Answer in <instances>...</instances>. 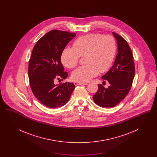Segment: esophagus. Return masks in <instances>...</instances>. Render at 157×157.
<instances>
[{
    "instance_id": "esophagus-1",
    "label": "esophagus",
    "mask_w": 157,
    "mask_h": 157,
    "mask_svg": "<svg viewBox=\"0 0 157 157\" xmlns=\"http://www.w3.org/2000/svg\"><path fill=\"white\" fill-rule=\"evenodd\" d=\"M74 85H75V86H78V85H87V83H82V82H74Z\"/></svg>"
}]
</instances>
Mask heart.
I'll list each match as a JSON object with an SVG mask.
<instances>
[{
    "mask_svg": "<svg viewBox=\"0 0 157 157\" xmlns=\"http://www.w3.org/2000/svg\"><path fill=\"white\" fill-rule=\"evenodd\" d=\"M117 51L116 41L111 35L90 33L78 37L73 48H65L61 54L62 64L74 68L80 56H85L86 65L78 67L72 73L71 78L76 82H88L98 74L104 73L111 67Z\"/></svg>",
    "mask_w": 157,
    "mask_h": 157,
    "instance_id": "obj_1",
    "label": "heart"
}]
</instances>
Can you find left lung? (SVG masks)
Returning a JSON list of instances; mask_svg holds the SVG:
<instances>
[{"mask_svg": "<svg viewBox=\"0 0 157 157\" xmlns=\"http://www.w3.org/2000/svg\"><path fill=\"white\" fill-rule=\"evenodd\" d=\"M112 35L117 40L118 53L112 67L102 76L110 85L105 88L98 84V90L93 97L95 103L103 108L113 107L121 102L129 93L134 78L133 55L129 46L117 33L112 32Z\"/></svg>", "mask_w": 157, "mask_h": 157, "instance_id": "8db88e82", "label": "left lung"}]
</instances>
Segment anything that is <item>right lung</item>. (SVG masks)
<instances>
[{
    "label": "right lung",
    "instance_id": "1",
    "mask_svg": "<svg viewBox=\"0 0 157 157\" xmlns=\"http://www.w3.org/2000/svg\"><path fill=\"white\" fill-rule=\"evenodd\" d=\"M76 33L52 30L41 37L35 45L29 62L28 76L30 88L35 97L45 106L59 108L66 104L75 89L73 83L55 84L58 79H65L60 57L67 44Z\"/></svg>",
    "mask_w": 157,
    "mask_h": 157
}]
</instances>
